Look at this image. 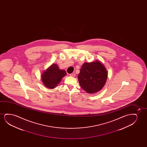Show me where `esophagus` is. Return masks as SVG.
Instances as JSON below:
<instances>
[{
  "instance_id": "obj_1",
  "label": "esophagus",
  "mask_w": 147,
  "mask_h": 147,
  "mask_svg": "<svg viewBox=\"0 0 147 147\" xmlns=\"http://www.w3.org/2000/svg\"><path fill=\"white\" fill-rule=\"evenodd\" d=\"M70 76L71 77H75V73H72L70 74Z\"/></svg>"
}]
</instances>
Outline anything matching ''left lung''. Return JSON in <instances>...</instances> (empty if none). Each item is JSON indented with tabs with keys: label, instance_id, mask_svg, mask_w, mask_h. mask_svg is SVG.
I'll use <instances>...</instances> for the list:
<instances>
[{
	"label": "left lung",
	"instance_id": "1",
	"mask_svg": "<svg viewBox=\"0 0 147 147\" xmlns=\"http://www.w3.org/2000/svg\"><path fill=\"white\" fill-rule=\"evenodd\" d=\"M81 88L88 93H96L105 86L107 72L99 61L83 64L78 76Z\"/></svg>",
	"mask_w": 147,
	"mask_h": 147
}]
</instances>
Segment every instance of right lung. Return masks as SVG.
<instances>
[{"mask_svg":"<svg viewBox=\"0 0 147 147\" xmlns=\"http://www.w3.org/2000/svg\"><path fill=\"white\" fill-rule=\"evenodd\" d=\"M67 74L64 70H61L57 65L53 64L42 74V81L45 86L54 89L60 83L63 77Z\"/></svg>","mask_w":147,"mask_h":147,"instance_id":"1","label":"right lung"}]
</instances>
